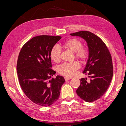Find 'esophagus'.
Masks as SVG:
<instances>
[{
    "mask_svg": "<svg viewBox=\"0 0 126 126\" xmlns=\"http://www.w3.org/2000/svg\"><path fill=\"white\" fill-rule=\"evenodd\" d=\"M64 79H65V80H66V81H68V80H69L71 79V78H69V77H65V78H64Z\"/></svg>",
    "mask_w": 126,
    "mask_h": 126,
    "instance_id": "esophagus-1",
    "label": "esophagus"
}]
</instances>
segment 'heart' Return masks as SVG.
I'll return each mask as SVG.
<instances>
[{
	"label": "heart",
	"mask_w": 126,
	"mask_h": 126,
	"mask_svg": "<svg viewBox=\"0 0 126 126\" xmlns=\"http://www.w3.org/2000/svg\"><path fill=\"white\" fill-rule=\"evenodd\" d=\"M63 46L64 48L74 52L76 58L81 62H85L88 58L89 49L87 47L83 46L81 41L77 38H71L66 40L63 43ZM50 56L53 62L59 63L61 59V49L57 46H54L50 50ZM79 68V63L77 61H74L72 63L62 64L58 67V70L60 74L71 77L76 74Z\"/></svg>",
	"instance_id": "obj_1"
}]
</instances>
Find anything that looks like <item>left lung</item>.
<instances>
[{
    "label": "left lung",
    "mask_w": 126,
    "mask_h": 126,
    "mask_svg": "<svg viewBox=\"0 0 126 126\" xmlns=\"http://www.w3.org/2000/svg\"><path fill=\"white\" fill-rule=\"evenodd\" d=\"M80 36L87 41L89 55L83 73L89 75L90 79L81 78L76 90L78 96L87 102L101 98L107 90L113 76L111 56L107 46L100 37L88 31L70 33Z\"/></svg>",
    "instance_id": "obj_1"
}]
</instances>
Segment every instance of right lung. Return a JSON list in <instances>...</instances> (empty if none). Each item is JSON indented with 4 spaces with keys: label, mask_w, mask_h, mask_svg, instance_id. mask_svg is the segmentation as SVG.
Segmentation results:
<instances>
[{
    "label": "right lung",
    "mask_w": 126,
    "mask_h": 126,
    "mask_svg": "<svg viewBox=\"0 0 126 126\" xmlns=\"http://www.w3.org/2000/svg\"><path fill=\"white\" fill-rule=\"evenodd\" d=\"M60 36H38L22 47L18 56L17 71L19 82L29 99L41 106L51 105L58 99L65 82L62 76L49 79L56 74L52 69L50 52Z\"/></svg>",
    "instance_id": "right-lung-1"
}]
</instances>
